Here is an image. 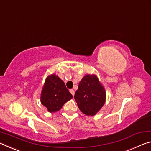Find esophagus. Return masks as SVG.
Wrapping results in <instances>:
<instances>
[{
  "label": "esophagus",
  "instance_id": "obj_1",
  "mask_svg": "<svg viewBox=\"0 0 151 151\" xmlns=\"http://www.w3.org/2000/svg\"><path fill=\"white\" fill-rule=\"evenodd\" d=\"M70 93H71V94H72L73 96H74V94H75V91H74V90H73V89H71V90H70Z\"/></svg>",
  "mask_w": 151,
  "mask_h": 151
}]
</instances>
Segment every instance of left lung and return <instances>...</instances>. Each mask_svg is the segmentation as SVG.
Returning <instances> with one entry per match:
<instances>
[{
    "label": "left lung",
    "mask_w": 151,
    "mask_h": 151,
    "mask_svg": "<svg viewBox=\"0 0 151 151\" xmlns=\"http://www.w3.org/2000/svg\"><path fill=\"white\" fill-rule=\"evenodd\" d=\"M106 90L95 74H87L79 83L74 98L81 112L96 115L106 102Z\"/></svg>",
    "instance_id": "1"
}]
</instances>
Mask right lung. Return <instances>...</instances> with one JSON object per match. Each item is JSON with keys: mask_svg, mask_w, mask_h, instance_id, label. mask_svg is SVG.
<instances>
[{"mask_svg": "<svg viewBox=\"0 0 151 151\" xmlns=\"http://www.w3.org/2000/svg\"><path fill=\"white\" fill-rule=\"evenodd\" d=\"M73 98L65 83L55 74L48 76L41 93V102L48 112H58L64 104Z\"/></svg>", "mask_w": 151, "mask_h": 151, "instance_id": "1", "label": "right lung"}]
</instances>
